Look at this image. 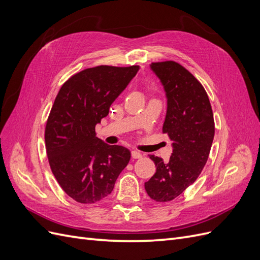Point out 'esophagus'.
<instances>
[{"mask_svg":"<svg viewBox=\"0 0 260 260\" xmlns=\"http://www.w3.org/2000/svg\"><path fill=\"white\" fill-rule=\"evenodd\" d=\"M131 156H132L133 159H139V158H141V157H142V154H141L138 151H132L131 152Z\"/></svg>","mask_w":260,"mask_h":260,"instance_id":"34e87169","label":"esophagus"}]
</instances>
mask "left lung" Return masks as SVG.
<instances>
[{"label":"left lung","mask_w":260,"mask_h":260,"mask_svg":"<svg viewBox=\"0 0 260 260\" xmlns=\"http://www.w3.org/2000/svg\"><path fill=\"white\" fill-rule=\"evenodd\" d=\"M151 69L166 92L162 132L172 141V154L167 162L149 155L156 172L144 186L152 200L166 203L183 193L201 175L214 140L215 121L205 89L188 70L172 60L152 62Z\"/></svg>","instance_id":"left-lung-1"}]
</instances>
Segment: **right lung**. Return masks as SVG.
<instances>
[{"instance_id": "right-lung-1", "label": "right lung", "mask_w": 260, "mask_h": 260, "mask_svg": "<svg viewBox=\"0 0 260 260\" xmlns=\"http://www.w3.org/2000/svg\"><path fill=\"white\" fill-rule=\"evenodd\" d=\"M139 66H98L61 85L45 127L50 167L64 192L81 204H95L112 193L131 153L96 137L95 125L139 72Z\"/></svg>"}]
</instances>
